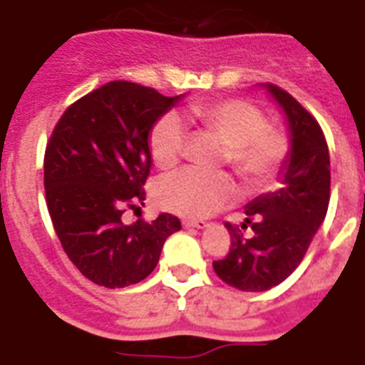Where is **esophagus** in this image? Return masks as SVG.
<instances>
[{
  "label": "esophagus",
  "instance_id": "34e87169",
  "mask_svg": "<svg viewBox=\"0 0 365 365\" xmlns=\"http://www.w3.org/2000/svg\"><path fill=\"white\" fill-rule=\"evenodd\" d=\"M183 226L185 228H207L209 222H205V220H183Z\"/></svg>",
  "mask_w": 365,
  "mask_h": 365
}]
</instances>
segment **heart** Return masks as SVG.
Masks as SVG:
<instances>
[{"label":"heart","mask_w":365,"mask_h":365,"mask_svg":"<svg viewBox=\"0 0 365 365\" xmlns=\"http://www.w3.org/2000/svg\"><path fill=\"white\" fill-rule=\"evenodd\" d=\"M191 118L224 145L220 162L228 164L245 191L259 193L279 182L290 156V139L245 98H217L195 102ZM187 131L175 114L162 115L148 133V150L158 168L172 170L182 160ZM234 197V183L222 172L207 174L182 170L158 182V207L185 218L209 217Z\"/></svg>","instance_id":"b5f03b06"}]
</instances>
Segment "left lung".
Returning <instances> with one entry per match:
<instances>
[{
  "instance_id": "1",
  "label": "left lung",
  "mask_w": 365,
  "mask_h": 365,
  "mask_svg": "<svg viewBox=\"0 0 365 365\" xmlns=\"http://www.w3.org/2000/svg\"><path fill=\"white\" fill-rule=\"evenodd\" d=\"M284 110L292 131V153L284 166V185L245 207L253 236L226 222L230 250L212 261L218 279L242 292H265L288 279L306 257L331 199V162L325 135L306 108L277 85H267Z\"/></svg>"
}]
</instances>
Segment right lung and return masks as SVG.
<instances>
[{"label":"right lung","mask_w":365,"mask_h":365,"mask_svg":"<svg viewBox=\"0 0 365 365\" xmlns=\"http://www.w3.org/2000/svg\"><path fill=\"white\" fill-rule=\"evenodd\" d=\"M180 96L112 81L81 96L56 123L44 155L48 212L61 247L83 277L123 288L155 271L166 237L182 228L168 212L123 224L145 201L148 131Z\"/></svg>","instance_id":"obj_1"}]
</instances>
